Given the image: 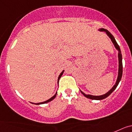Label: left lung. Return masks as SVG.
I'll use <instances>...</instances> for the list:
<instances>
[{
	"label": "left lung",
	"instance_id": "obj_1",
	"mask_svg": "<svg viewBox=\"0 0 132 132\" xmlns=\"http://www.w3.org/2000/svg\"><path fill=\"white\" fill-rule=\"evenodd\" d=\"M98 30L100 32H105L106 34H107L108 37L111 39V40H112V43L114 44V46H115L116 49L118 51V62H119V64H118V78H117V80H116V82L115 84L113 86L112 88H111L110 90H109L108 92L107 93L104 94L103 95H100V96H93V95H90V94H85L84 92L82 91V90H80V92H82V94L84 96L86 97V98H89V99H91V100H103V99H105L106 98H107L108 96H109L115 90V89L116 88V87L118 86V85L119 82H120V80L121 79V76H122V72H123V66H122V56H121V50H120V48L119 46V45L118 44L117 42L116 41L115 38L113 36L112 34H111L110 32L106 29H104V28H100L98 29Z\"/></svg>",
	"mask_w": 132,
	"mask_h": 132
}]
</instances>
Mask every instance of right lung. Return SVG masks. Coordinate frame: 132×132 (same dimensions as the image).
Listing matches in <instances>:
<instances>
[{
    "label": "right lung",
    "instance_id": "right-lung-1",
    "mask_svg": "<svg viewBox=\"0 0 132 132\" xmlns=\"http://www.w3.org/2000/svg\"><path fill=\"white\" fill-rule=\"evenodd\" d=\"M64 70H63L62 72L60 73V74L59 76H58V81H59L60 78L62 76V74H63V73H64ZM56 94H57V92H56V94H55L53 96H52V98H50V99H48V100H46V101H44V102H40V103H32V102H31V103H32V104H36V105H40V104H46V103H48V102H50V101L53 100L55 98H56Z\"/></svg>",
    "mask_w": 132,
    "mask_h": 132
}]
</instances>
